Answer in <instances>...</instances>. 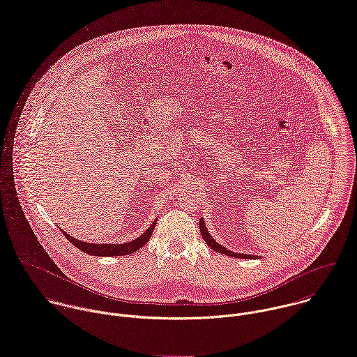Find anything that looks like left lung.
<instances>
[{
    "label": "left lung",
    "mask_w": 357,
    "mask_h": 357,
    "mask_svg": "<svg viewBox=\"0 0 357 357\" xmlns=\"http://www.w3.org/2000/svg\"><path fill=\"white\" fill-rule=\"evenodd\" d=\"M199 228H200L202 236H203V240L206 241V244H207L211 250H214L215 252H220V254H222V255H229V257H234V258H243V259H257V258H258V257H255V255L235 254V252H232V251H228L227 248H224V247H222V245H220L218 243H215V241L211 238V235L208 234L207 227H206V224H204L203 218H200V221H199Z\"/></svg>",
    "instance_id": "8db88e82"
}]
</instances>
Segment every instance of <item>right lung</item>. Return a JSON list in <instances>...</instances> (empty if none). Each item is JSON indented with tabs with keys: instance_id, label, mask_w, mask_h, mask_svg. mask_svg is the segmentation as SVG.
<instances>
[{
	"instance_id": "right-lung-1",
	"label": "right lung",
	"mask_w": 357,
	"mask_h": 357,
	"mask_svg": "<svg viewBox=\"0 0 357 357\" xmlns=\"http://www.w3.org/2000/svg\"><path fill=\"white\" fill-rule=\"evenodd\" d=\"M155 224H157V220L140 236H137L136 240L125 243V244H92V243H84V241H79L77 238H73L70 234H67L61 228H60V231L64 234L66 238L73 245H75L79 251H82L85 254H89V255H93V257H122V255H130V254L139 251L143 245H146L149 243V240H150L153 231H154Z\"/></svg>"
}]
</instances>
